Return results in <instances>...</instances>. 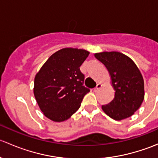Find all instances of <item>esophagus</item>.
<instances>
[{
    "mask_svg": "<svg viewBox=\"0 0 158 158\" xmlns=\"http://www.w3.org/2000/svg\"><path fill=\"white\" fill-rule=\"evenodd\" d=\"M102 87V85L100 83H98V84H97V85H96V87H95V89H94V92H97V91L98 90V89H99L100 88H101Z\"/></svg>",
    "mask_w": 158,
    "mask_h": 158,
    "instance_id": "34e87169",
    "label": "esophagus"
}]
</instances>
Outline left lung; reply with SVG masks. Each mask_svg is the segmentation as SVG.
Returning a JSON list of instances; mask_svg holds the SVG:
<instances>
[{"instance_id": "8db88e82", "label": "left lung", "mask_w": 158, "mask_h": 158, "mask_svg": "<svg viewBox=\"0 0 158 158\" xmlns=\"http://www.w3.org/2000/svg\"><path fill=\"white\" fill-rule=\"evenodd\" d=\"M95 56L107 68L115 91L112 101L102 109L114 120L131 117L139 109L144 98L141 72L132 60L121 52H102L95 53Z\"/></svg>"}]
</instances>
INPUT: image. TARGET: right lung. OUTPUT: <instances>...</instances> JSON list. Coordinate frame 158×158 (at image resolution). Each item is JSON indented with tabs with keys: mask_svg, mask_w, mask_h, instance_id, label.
<instances>
[{
	"mask_svg": "<svg viewBox=\"0 0 158 158\" xmlns=\"http://www.w3.org/2000/svg\"><path fill=\"white\" fill-rule=\"evenodd\" d=\"M89 52L64 48L52 54L34 79L35 98L44 115L53 122L69 118L90 89L83 85L81 65Z\"/></svg>",
	"mask_w": 158,
	"mask_h": 158,
	"instance_id": "add662e5",
	"label": "right lung"
}]
</instances>
